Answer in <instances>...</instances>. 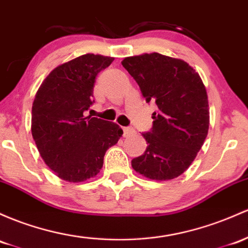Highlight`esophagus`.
I'll list each match as a JSON object with an SVG mask.
<instances>
[{
    "instance_id": "1",
    "label": "esophagus",
    "mask_w": 248,
    "mask_h": 248,
    "mask_svg": "<svg viewBox=\"0 0 248 248\" xmlns=\"http://www.w3.org/2000/svg\"><path fill=\"white\" fill-rule=\"evenodd\" d=\"M135 133V130L132 128V127H124V137L127 138V137H130V135H133Z\"/></svg>"
}]
</instances>
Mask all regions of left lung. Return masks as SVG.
<instances>
[{"label":"left lung","mask_w":248,"mask_h":248,"mask_svg":"<svg viewBox=\"0 0 248 248\" xmlns=\"http://www.w3.org/2000/svg\"><path fill=\"white\" fill-rule=\"evenodd\" d=\"M122 66L133 76L147 102L155 101L153 128L143 133L145 153L132 160L135 172L167 181L192 165L207 137L208 96L200 75L187 62L159 53L124 58Z\"/></svg>","instance_id":"1"}]
</instances>
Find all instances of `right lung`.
I'll return each mask as SVG.
<instances>
[{"instance_id": "add662e5", "label": "right lung", "mask_w": 248, "mask_h": 248, "mask_svg": "<svg viewBox=\"0 0 248 248\" xmlns=\"http://www.w3.org/2000/svg\"><path fill=\"white\" fill-rule=\"evenodd\" d=\"M114 58L84 54L54 68L31 108V134L41 157L60 179L82 182L101 170L106 151L122 137L114 122L84 116L96 75Z\"/></svg>"}]
</instances>
